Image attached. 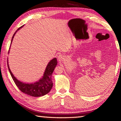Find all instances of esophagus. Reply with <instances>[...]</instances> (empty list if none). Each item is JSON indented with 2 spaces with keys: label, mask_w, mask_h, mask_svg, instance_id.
Segmentation results:
<instances>
[{
  "label": "esophagus",
  "mask_w": 121,
  "mask_h": 121,
  "mask_svg": "<svg viewBox=\"0 0 121 121\" xmlns=\"http://www.w3.org/2000/svg\"><path fill=\"white\" fill-rule=\"evenodd\" d=\"M60 58H61V56H58V58H59V59H61Z\"/></svg>",
  "instance_id": "obj_1"
}]
</instances>
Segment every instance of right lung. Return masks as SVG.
<instances>
[{
    "label": "right lung",
    "instance_id": "right-lung-1",
    "mask_svg": "<svg viewBox=\"0 0 121 121\" xmlns=\"http://www.w3.org/2000/svg\"><path fill=\"white\" fill-rule=\"evenodd\" d=\"M23 26V25L19 27L16 30V32L14 33L12 38L11 44L15 33H17L18 30H19ZM7 65L9 72L10 74H11V76L14 82L15 85H16L20 91L24 92L25 94H27L33 97H40L47 94L51 91L53 86L52 81V79H51V75H52L54 69H55L56 65H57V60H56V58L52 59L48 63L47 67L46 68L43 78L40 79L38 82H35L34 83L27 84L19 81L15 78L9 68L8 61H7Z\"/></svg>",
    "mask_w": 121,
    "mask_h": 121
}]
</instances>
